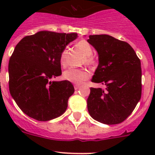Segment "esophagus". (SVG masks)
Instances as JSON below:
<instances>
[{
  "label": "esophagus",
  "instance_id": "obj_1",
  "mask_svg": "<svg viewBox=\"0 0 155 155\" xmlns=\"http://www.w3.org/2000/svg\"><path fill=\"white\" fill-rule=\"evenodd\" d=\"M79 87H80V85H79V84H74V89L75 90L79 89Z\"/></svg>",
  "mask_w": 155,
  "mask_h": 155
}]
</instances>
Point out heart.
<instances>
[{"label": "heart", "instance_id": "heart-1", "mask_svg": "<svg viewBox=\"0 0 155 155\" xmlns=\"http://www.w3.org/2000/svg\"><path fill=\"white\" fill-rule=\"evenodd\" d=\"M77 46L81 50V52L86 56V61L87 64H91L94 63V59L91 57L93 53V48L89 42L86 40H81L77 43ZM66 50H63L61 55V63L62 65L65 64ZM91 76V73L86 69L71 68L66 70L64 72V77L66 80L73 82L75 84H81L84 81L88 79Z\"/></svg>", "mask_w": 155, "mask_h": 155}]
</instances>
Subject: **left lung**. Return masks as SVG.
<instances>
[{
  "label": "left lung",
  "instance_id": "8db88e82",
  "mask_svg": "<svg viewBox=\"0 0 155 155\" xmlns=\"http://www.w3.org/2000/svg\"><path fill=\"white\" fill-rule=\"evenodd\" d=\"M87 42L98 54L91 81L106 86L105 90L90 88L88 113L102 124H120L132 113L141 97L140 61L130 45L111 35H89Z\"/></svg>",
  "mask_w": 155,
  "mask_h": 155
}]
</instances>
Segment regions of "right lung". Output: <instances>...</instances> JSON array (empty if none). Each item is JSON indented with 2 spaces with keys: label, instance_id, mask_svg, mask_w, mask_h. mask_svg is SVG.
<instances>
[{
  "label": "right lung",
  "instance_id": "obj_1",
  "mask_svg": "<svg viewBox=\"0 0 155 155\" xmlns=\"http://www.w3.org/2000/svg\"><path fill=\"white\" fill-rule=\"evenodd\" d=\"M77 33L40 31L16 45L8 64L9 91L23 113L39 121L61 116L74 87L69 81H52L61 75V55Z\"/></svg>",
  "mask_w": 155,
  "mask_h": 155
}]
</instances>
